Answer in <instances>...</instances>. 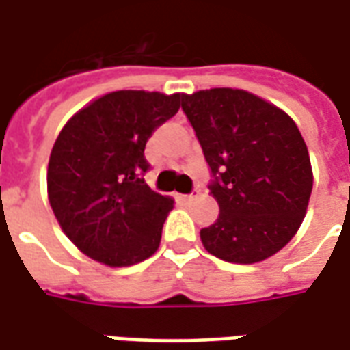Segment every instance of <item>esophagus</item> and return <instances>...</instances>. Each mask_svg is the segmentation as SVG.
<instances>
[{"instance_id":"obj_1","label":"esophagus","mask_w":350,"mask_h":350,"mask_svg":"<svg viewBox=\"0 0 350 350\" xmlns=\"http://www.w3.org/2000/svg\"><path fill=\"white\" fill-rule=\"evenodd\" d=\"M198 196H200V190L196 188V190H193L192 193H178L177 198H178V201H185V203H188V201L196 200Z\"/></svg>"}]
</instances>
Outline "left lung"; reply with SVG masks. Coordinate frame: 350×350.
Instances as JSON below:
<instances>
[{"mask_svg": "<svg viewBox=\"0 0 350 350\" xmlns=\"http://www.w3.org/2000/svg\"><path fill=\"white\" fill-rule=\"evenodd\" d=\"M220 214L200 231L208 254L252 265L274 256L297 234L311 188L310 154L300 130L283 109L242 89L183 94Z\"/></svg>", "mask_w": 350, "mask_h": 350, "instance_id": "8db88e82", "label": "left lung"}]
</instances>
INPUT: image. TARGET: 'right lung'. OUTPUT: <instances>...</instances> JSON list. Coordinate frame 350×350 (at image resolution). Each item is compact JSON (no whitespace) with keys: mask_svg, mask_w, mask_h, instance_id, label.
<instances>
[{"mask_svg":"<svg viewBox=\"0 0 350 350\" xmlns=\"http://www.w3.org/2000/svg\"><path fill=\"white\" fill-rule=\"evenodd\" d=\"M180 93L113 91L74 113L48 162V200L63 233L94 261L130 267L160 246L173 200L150 190L144 150Z\"/></svg>","mask_w":350,"mask_h":350,"instance_id":"add662e5","label":"right lung"}]
</instances>
